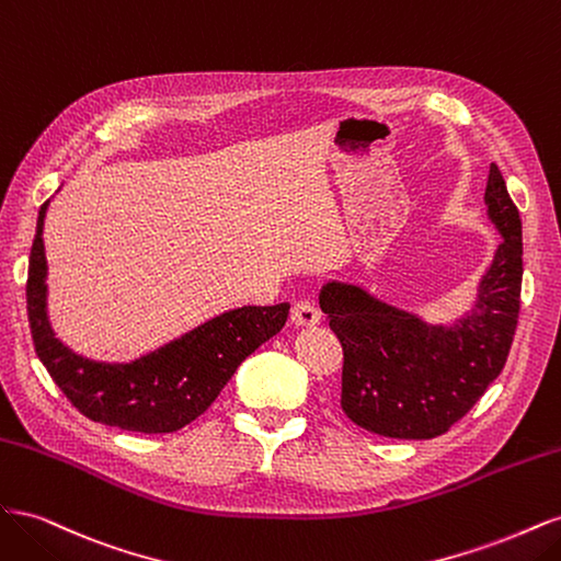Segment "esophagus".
Returning <instances> with one entry per match:
<instances>
[{"mask_svg": "<svg viewBox=\"0 0 561 561\" xmlns=\"http://www.w3.org/2000/svg\"><path fill=\"white\" fill-rule=\"evenodd\" d=\"M290 320L297 328H313L320 322V311L313 307L311 301H295Z\"/></svg>", "mask_w": 561, "mask_h": 561, "instance_id": "esophagus-1", "label": "esophagus"}]
</instances>
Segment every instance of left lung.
I'll return each mask as SVG.
<instances>
[{
  "instance_id": "8db88e82",
  "label": "left lung",
  "mask_w": 561,
  "mask_h": 561,
  "mask_svg": "<svg viewBox=\"0 0 561 561\" xmlns=\"http://www.w3.org/2000/svg\"><path fill=\"white\" fill-rule=\"evenodd\" d=\"M484 203L503 243L472 307L449 322H428L358 283H322L320 309L344 348L342 410L355 426L393 439L437 437L501 375L519 316L522 219L496 163Z\"/></svg>"
}]
</instances>
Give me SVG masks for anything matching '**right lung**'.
Here are the masks:
<instances>
[{
	"mask_svg": "<svg viewBox=\"0 0 561 561\" xmlns=\"http://www.w3.org/2000/svg\"><path fill=\"white\" fill-rule=\"evenodd\" d=\"M46 201L30 252L27 316L39 360L91 421L135 433H173L201 416L233 371L285 325L290 307H241L208 318L171 342L124 363L87 358L56 336L48 316L44 250Z\"/></svg>",
	"mask_w": 561,
	"mask_h": 561,
	"instance_id": "add662e5",
	"label": "right lung"
}]
</instances>
